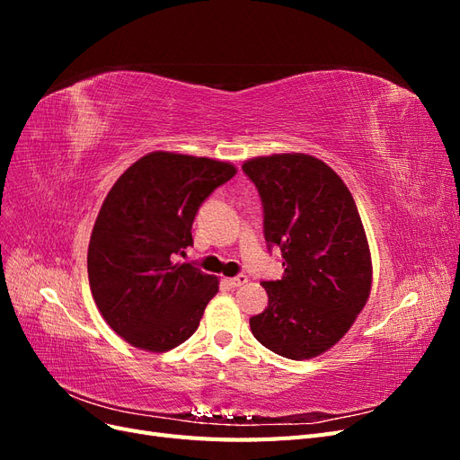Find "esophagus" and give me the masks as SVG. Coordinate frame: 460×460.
<instances>
[{
	"label": "esophagus",
	"instance_id": "obj_1",
	"mask_svg": "<svg viewBox=\"0 0 460 460\" xmlns=\"http://www.w3.org/2000/svg\"><path fill=\"white\" fill-rule=\"evenodd\" d=\"M225 282H226V286L235 289V288H242L247 282V276L245 274H238V276H234V278H226Z\"/></svg>",
	"mask_w": 460,
	"mask_h": 460
}]
</instances>
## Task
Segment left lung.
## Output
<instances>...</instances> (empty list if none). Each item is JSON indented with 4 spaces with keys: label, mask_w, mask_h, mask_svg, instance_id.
Returning <instances> with one entry per match:
<instances>
[{
    "label": "left lung",
    "mask_w": 460,
    "mask_h": 460,
    "mask_svg": "<svg viewBox=\"0 0 460 460\" xmlns=\"http://www.w3.org/2000/svg\"><path fill=\"white\" fill-rule=\"evenodd\" d=\"M262 203L269 252L284 276L262 282L269 307L249 318L259 343L286 358H311L338 343L363 311L372 262L351 191L330 166L305 153L243 163Z\"/></svg>",
    "instance_id": "8db88e82"
}]
</instances>
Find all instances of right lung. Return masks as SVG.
<instances>
[{
  "instance_id": "1",
  "label": "right lung",
  "mask_w": 460,
  "mask_h": 460,
  "mask_svg": "<svg viewBox=\"0 0 460 460\" xmlns=\"http://www.w3.org/2000/svg\"><path fill=\"white\" fill-rule=\"evenodd\" d=\"M235 174L230 163L155 151L111 188L88 247L93 301L130 345L169 351L198 330L215 276L178 262L203 201Z\"/></svg>"
}]
</instances>
